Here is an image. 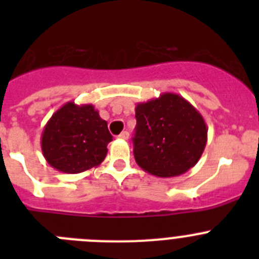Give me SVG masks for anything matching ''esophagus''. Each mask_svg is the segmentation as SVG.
<instances>
[{"label":"esophagus","instance_id":"34e87169","mask_svg":"<svg viewBox=\"0 0 259 259\" xmlns=\"http://www.w3.org/2000/svg\"><path fill=\"white\" fill-rule=\"evenodd\" d=\"M119 139H122V140H128V137H130V134L127 131H123L122 134L119 135Z\"/></svg>","mask_w":259,"mask_h":259}]
</instances>
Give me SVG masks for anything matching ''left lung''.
Listing matches in <instances>:
<instances>
[{
	"mask_svg": "<svg viewBox=\"0 0 259 259\" xmlns=\"http://www.w3.org/2000/svg\"><path fill=\"white\" fill-rule=\"evenodd\" d=\"M134 155L146 172L172 178L197 163L207 141V127L196 107L176 93L136 105Z\"/></svg>",
	"mask_w": 259,
	"mask_h": 259,
	"instance_id": "obj_1",
	"label": "left lung"
}]
</instances>
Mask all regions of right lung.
I'll use <instances>...</instances> for the list:
<instances>
[{
    "label": "right lung",
    "mask_w": 259,
    "mask_h": 259,
    "mask_svg": "<svg viewBox=\"0 0 259 259\" xmlns=\"http://www.w3.org/2000/svg\"><path fill=\"white\" fill-rule=\"evenodd\" d=\"M111 140L107 122L93 105L71 101L59 107L45 124L41 150L53 168L79 174L104 161Z\"/></svg>",
    "instance_id": "obj_1"
}]
</instances>
